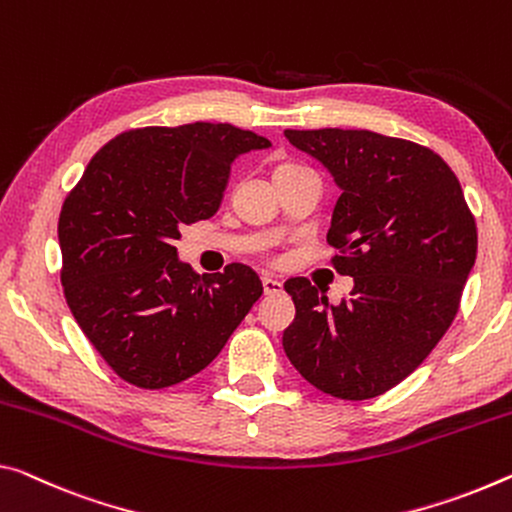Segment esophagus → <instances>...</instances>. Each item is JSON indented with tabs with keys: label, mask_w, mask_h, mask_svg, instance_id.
<instances>
[{
	"label": "esophagus",
	"mask_w": 512,
	"mask_h": 512,
	"mask_svg": "<svg viewBox=\"0 0 512 512\" xmlns=\"http://www.w3.org/2000/svg\"><path fill=\"white\" fill-rule=\"evenodd\" d=\"M261 281H263L265 295H279L283 290V283L279 279H274V277H267V274H263Z\"/></svg>",
	"instance_id": "esophagus-1"
}]
</instances>
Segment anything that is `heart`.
Wrapping results in <instances>:
<instances>
[{
  "mask_svg": "<svg viewBox=\"0 0 512 512\" xmlns=\"http://www.w3.org/2000/svg\"><path fill=\"white\" fill-rule=\"evenodd\" d=\"M281 167H286V164H281Z\"/></svg>",
  "mask_w": 512,
  "mask_h": 512,
  "instance_id": "heart-1",
  "label": "heart"
}]
</instances>
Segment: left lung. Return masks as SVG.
<instances>
[{"label": "left lung", "instance_id": "obj_1", "mask_svg": "<svg viewBox=\"0 0 512 512\" xmlns=\"http://www.w3.org/2000/svg\"><path fill=\"white\" fill-rule=\"evenodd\" d=\"M341 187L327 245L350 300L309 279L283 283L295 320L283 350L306 382L341 400L382 396L423 364L458 316L476 261V219L451 167L428 146L371 130H286Z\"/></svg>", "mask_w": 512, "mask_h": 512}]
</instances>
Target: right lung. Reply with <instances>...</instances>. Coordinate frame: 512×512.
I'll use <instances>...</instances> for the list:
<instances>
[{"label":"right lung","mask_w":512,"mask_h":512,"mask_svg":"<svg viewBox=\"0 0 512 512\" xmlns=\"http://www.w3.org/2000/svg\"><path fill=\"white\" fill-rule=\"evenodd\" d=\"M272 144L231 123L125 130L91 157L59 215L61 286L105 364L139 389L203 371L263 283L249 265L199 274L180 229L217 212L238 155Z\"/></svg>","instance_id":"1"}]
</instances>
